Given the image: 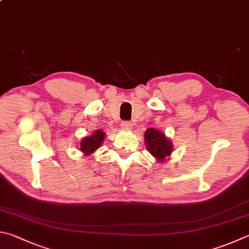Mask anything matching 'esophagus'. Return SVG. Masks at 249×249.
<instances>
[{
	"instance_id": "esophagus-1",
	"label": "esophagus",
	"mask_w": 249,
	"mask_h": 249,
	"mask_svg": "<svg viewBox=\"0 0 249 249\" xmlns=\"http://www.w3.org/2000/svg\"><path fill=\"white\" fill-rule=\"evenodd\" d=\"M121 126H122V128H123V129H126V130L132 128V124H130L129 122H127V121H124V122H122Z\"/></svg>"
}]
</instances>
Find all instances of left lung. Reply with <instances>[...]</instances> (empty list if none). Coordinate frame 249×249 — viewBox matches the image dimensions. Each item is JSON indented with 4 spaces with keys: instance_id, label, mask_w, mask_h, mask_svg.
Wrapping results in <instances>:
<instances>
[{
    "instance_id": "8db88e82",
    "label": "left lung",
    "mask_w": 249,
    "mask_h": 249,
    "mask_svg": "<svg viewBox=\"0 0 249 249\" xmlns=\"http://www.w3.org/2000/svg\"><path fill=\"white\" fill-rule=\"evenodd\" d=\"M144 142H146L148 151L160 162H163L173 150V144L171 140L166 138L165 135L160 130L152 127L144 132Z\"/></svg>"
}]
</instances>
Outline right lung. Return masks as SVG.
<instances>
[{
    "label": "right lung",
    "instance_id": "obj_1",
    "mask_svg": "<svg viewBox=\"0 0 249 249\" xmlns=\"http://www.w3.org/2000/svg\"><path fill=\"white\" fill-rule=\"evenodd\" d=\"M106 134L100 129L94 130L92 135H90L88 137L83 138L80 142V151L84 152L85 156H89L93 153L97 149L101 146L103 140H105Z\"/></svg>",
    "mask_w": 249,
    "mask_h": 249
}]
</instances>
